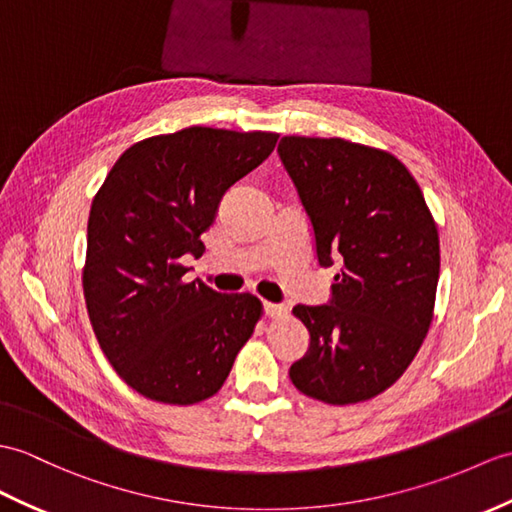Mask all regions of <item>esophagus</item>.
Instances as JSON below:
<instances>
[{
    "mask_svg": "<svg viewBox=\"0 0 512 512\" xmlns=\"http://www.w3.org/2000/svg\"><path fill=\"white\" fill-rule=\"evenodd\" d=\"M264 314L268 318H281L288 314V310H285L283 305H277V303H264Z\"/></svg>",
    "mask_w": 512,
    "mask_h": 512,
    "instance_id": "obj_1",
    "label": "esophagus"
}]
</instances>
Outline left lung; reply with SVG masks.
I'll return each mask as SVG.
<instances>
[{
  "instance_id": "obj_1",
  "label": "left lung",
  "mask_w": 512,
  "mask_h": 512,
  "mask_svg": "<svg viewBox=\"0 0 512 512\" xmlns=\"http://www.w3.org/2000/svg\"><path fill=\"white\" fill-rule=\"evenodd\" d=\"M277 152L310 218L318 266H342L329 303L292 310L310 347L290 379L331 406L366 401L397 382L430 329L436 222L390 152L338 137H283Z\"/></svg>"
}]
</instances>
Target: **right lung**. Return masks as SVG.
<instances>
[{"mask_svg":"<svg viewBox=\"0 0 512 512\" xmlns=\"http://www.w3.org/2000/svg\"><path fill=\"white\" fill-rule=\"evenodd\" d=\"M277 133L192 126L130 146L95 194L82 288L111 366L152 401L216 395L253 336L261 303L185 281L227 189L277 146Z\"/></svg>","mask_w":512,"mask_h":512,"instance_id":"add662e5","label":"right lung"}]
</instances>
